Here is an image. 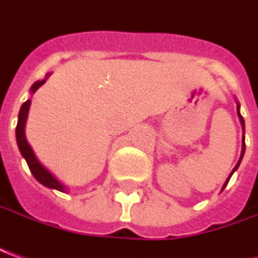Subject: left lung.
Instances as JSON below:
<instances>
[{
  "label": "left lung",
  "instance_id": "1",
  "mask_svg": "<svg viewBox=\"0 0 258 258\" xmlns=\"http://www.w3.org/2000/svg\"><path fill=\"white\" fill-rule=\"evenodd\" d=\"M239 108H240V106H239V104H237V115H239V119H240V123H241V129H243V139H241V154H240V159H239V161H237V164L234 166L233 171L230 173V175L227 177L226 182L223 184V188H225V186L227 185V182H229V180H230V177H232V174H233L234 171H236V170L239 168V166H240L241 159H243V156H244V150H246V145H244V119H243V116H241V115H240V111H239ZM223 188H222V189H223Z\"/></svg>",
  "mask_w": 258,
  "mask_h": 258
}]
</instances>
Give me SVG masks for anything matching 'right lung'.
Wrapping results in <instances>:
<instances>
[{
    "mask_svg": "<svg viewBox=\"0 0 258 258\" xmlns=\"http://www.w3.org/2000/svg\"><path fill=\"white\" fill-rule=\"evenodd\" d=\"M50 74H46V78L44 80H40V81H36L35 84L31 87V94H35L36 90L43 85L46 83V80ZM29 106H31V99H28L26 102L22 104L21 106V111H19V115H18V125H17V143L18 147H19V152L24 156V159L26 160L28 163V167L31 170V173L33 174V177L36 178L42 185L47 186V188H51V189H57L60 192H66V186L60 182V181L53 175V174L40 164V161L37 160V157L35 156V153L32 150L31 145L28 143L26 140V136H25V125H26V118H28V112H29Z\"/></svg>",
    "mask_w": 258,
    "mask_h": 258,
    "instance_id": "obj_1",
    "label": "right lung"
}]
</instances>
